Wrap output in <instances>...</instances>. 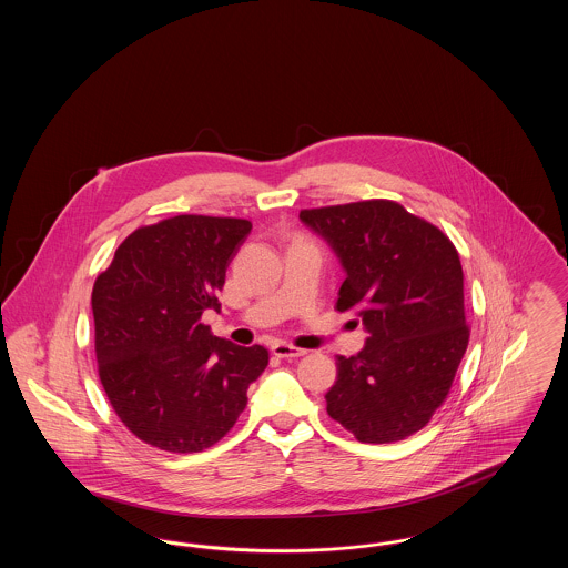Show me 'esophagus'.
<instances>
[{
    "label": "esophagus",
    "instance_id": "obj_1",
    "mask_svg": "<svg viewBox=\"0 0 568 568\" xmlns=\"http://www.w3.org/2000/svg\"><path fill=\"white\" fill-rule=\"evenodd\" d=\"M272 353L276 355V357H285V359H294V357H300V355H304V349H297L294 345H290V343H274L272 345Z\"/></svg>",
    "mask_w": 568,
    "mask_h": 568
}]
</instances>
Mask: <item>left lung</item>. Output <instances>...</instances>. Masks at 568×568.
Masks as SVG:
<instances>
[{"label":"left lung","instance_id":"1","mask_svg":"<svg viewBox=\"0 0 568 568\" xmlns=\"http://www.w3.org/2000/svg\"><path fill=\"white\" fill-rule=\"evenodd\" d=\"M300 219L347 272L336 308L368 329L362 352L336 357L327 415L359 443L403 440L445 403L468 347L458 251L394 200L304 209Z\"/></svg>","mask_w":568,"mask_h":568}]
</instances>
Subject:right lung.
I'll return each instance as SVG.
<instances>
[{"instance_id": "obj_1", "label": "right lung", "mask_w": 568, "mask_h": 568, "mask_svg": "<svg viewBox=\"0 0 568 568\" xmlns=\"http://www.w3.org/2000/svg\"><path fill=\"white\" fill-rule=\"evenodd\" d=\"M251 232L236 216L176 215L142 225L93 283L98 375L130 433L170 454H197L230 433L248 385L268 366L202 324Z\"/></svg>"}]
</instances>
